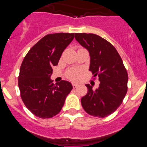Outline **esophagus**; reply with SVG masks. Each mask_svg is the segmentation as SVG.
<instances>
[{"mask_svg": "<svg viewBox=\"0 0 147 147\" xmlns=\"http://www.w3.org/2000/svg\"><path fill=\"white\" fill-rule=\"evenodd\" d=\"M72 86H73V88H76L78 86H79V85L76 84V83H74V84L72 85Z\"/></svg>", "mask_w": 147, "mask_h": 147, "instance_id": "1", "label": "esophagus"}]
</instances>
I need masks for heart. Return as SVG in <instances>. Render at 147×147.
<instances>
[{
    "label": "heart",
    "instance_id": "heart-1",
    "mask_svg": "<svg viewBox=\"0 0 147 147\" xmlns=\"http://www.w3.org/2000/svg\"><path fill=\"white\" fill-rule=\"evenodd\" d=\"M82 74V70L80 68H70L65 73L66 77L71 81L79 80Z\"/></svg>",
    "mask_w": 147,
    "mask_h": 147
}]
</instances>
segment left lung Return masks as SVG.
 <instances>
[{
  "instance_id": "left-lung-1",
  "label": "left lung",
  "mask_w": 147,
  "mask_h": 147,
  "mask_svg": "<svg viewBox=\"0 0 147 147\" xmlns=\"http://www.w3.org/2000/svg\"><path fill=\"white\" fill-rule=\"evenodd\" d=\"M75 39L89 51L90 71L98 77V88L85 85L88 93L81 99L85 112L94 117H107L121 105L127 92L128 74L117 50L95 34L75 33Z\"/></svg>"
}]
</instances>
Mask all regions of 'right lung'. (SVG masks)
<instances>
[{
    "instance_id": "obj_1",
    "label": "right lung",
    "mask_w": 147,
    "mask_h": 147,
    "mask_svg": "<svg viewBox=\"0 0 147 147\" xmlns=\"http://www.w3.org/2000/svg\"><path fill=\"white\" fill-rule=\"evenodd\" d=\"M74 33L49 34L32 46L23 59L18 76L20 96L26 107L40 119L57 115L73 87L62 80L54 85L50 76Z\"/></svg>"
}]
</instances>
